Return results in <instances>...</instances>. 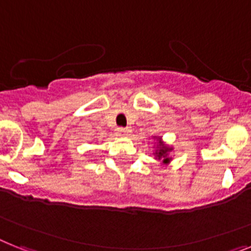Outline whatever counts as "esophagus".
Wrapping results in <instances>:
<instances>
[{"mask_svg":"<svg viewBox=\"0 0 251 251\" xmlns=\"http://www.w3.org/2000/svg\"><path fill=\"white\" fill-rule=\"evenodd\" d=\"M117 134L121 136H127L131 134V129H129V127H117Z\"/></svg>","mask_w":251,"mask_h":251,"instance_id":"obj_1","label":"esophagus"}]
</instances>
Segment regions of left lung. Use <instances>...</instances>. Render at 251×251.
<instances>
[{"label":"left lung","instance_id":"1","mask_svg":"<svg viewBox=\"0 0 251 251\" xmlns=\"http://www.w3.org/2000/svg\"><path fill=\"white\" fill-rule=\"evenodd\" d=\"M155 139L158 140L157 149H155V153H154L155 158H158V159H162V162H163L165 165H167V163H170V161H171V158L168 157V153L172 151V148L162 142L161 138H155Z\"/></svg>","mask_w":251,"mask_h":251}]
</instances>
